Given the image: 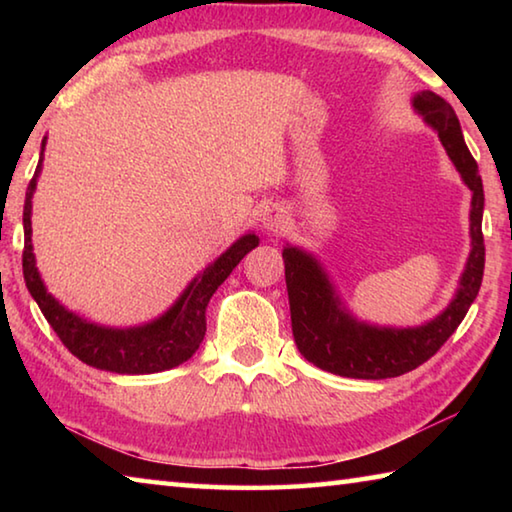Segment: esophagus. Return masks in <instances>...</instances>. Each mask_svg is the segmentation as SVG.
Here are the masks:
<instances>
[{
  "label": "esophagus",
  "mask_w": 512,
  "mask_h": 512,
  "mask_svg": "<svg viewBox=\"0 0 512 512\" xmlns=\"http://www.w3.org/2000/svg\"><path fill=\"white\" fill-rule=\"evenodd\" d=\"M282 225H284V216H282V212L271 210V212H268V214L264 216V228H266L268 232H277V230H282Z\"/></svg>",
  "instance_id": "1"
}]
</instances>
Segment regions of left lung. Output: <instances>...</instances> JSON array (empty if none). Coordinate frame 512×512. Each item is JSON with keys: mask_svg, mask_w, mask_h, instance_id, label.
Wrapping results in <instances>:
<instances>
[{"mask_svg": "<svg viewBox=\"0 0 512 512\" xmlns=\"http://www.w3.org/2000/svg\"><path fill=\"white\" fill-rule=\"evenodd\" d=\"M413 106L422 112L427 124L436 128L454 167L461 171L465 185L472 189V253L467 259L461 289L443 314L422 327L379 329L357 323L348 314H343L314 257L298 248H284L282 259L289 291L293 341L307 361L341 377L388 379L422 366L456 332L481 289L485 246L481 232L483 183L479 164L467 149L454 108L445 99L433 92H420L413 99Z\"/></svg>", "mask_w": 512, "mask_h": 512, "instance_id": "obj_1", "label": "left lung"}]
</instances>
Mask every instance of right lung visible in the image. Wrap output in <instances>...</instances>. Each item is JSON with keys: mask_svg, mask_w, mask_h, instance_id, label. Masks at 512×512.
<instances>
[{"mask_svg": "<svg viewBox=\"0 0 512 512\" xmlns=\"http://www.w3.org/2000/svg\"><path fill=\"white\" fill-rule=\"evenodd\" d=\"M40 164L42 160L38 162L36 176ZM36 176L31 178L27 198H24L22 271L33 300L38 302L47 323L65 348L88 366L119 372V375H149V372L176 368L192 357L205 336V307L212 293L221 287L232 268L259 244V239L255 235H246L237 244H232L189 284L176 305L155 323L135 329L97 327L60 307L40 280L31 246V196L36 189Z\"/></svg>", "mask_w": 512, "mask_h": 512, "instance_id": "add662e5", "label": "right lung"}]
</instances>
